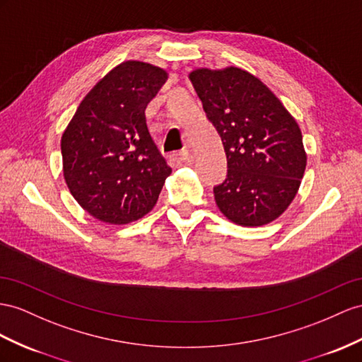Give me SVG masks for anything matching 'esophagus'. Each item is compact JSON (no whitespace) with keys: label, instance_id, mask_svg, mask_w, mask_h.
Segmentation results:
<instances>
[{"label":"esophagus","instance_id":"1","mask_svg":"<svg viewBox=\"0 0 362 362\" xmlns=\"http://www.w3.org/2000/svg\"><path fill=\"white\" fill-rule=\"evenodd\" d=\"M179 159H180V162H191L192 160L191 150H188V148H185V150H182L179 153Z\"/></svg>","mask_w":362,"mask_h":362}]
</instances>
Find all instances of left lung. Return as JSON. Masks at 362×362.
<instances>
[{
    "mask_svg": "<svg viewBox=\"0 0 362 362\" xmlns=\"http://www.w3.org/2000/svg\"><path fill=\"white\" fill-rule=\"evenodd\" d=\"M189 79L226 153V179L214 187L218 209L242 226L269 223L291 205L305 170L298 124L242 69H200Z\"/></svg>",
    "mask_w": 362,
    "mask_h": 362,
    "instance_id": "obj_1",
    "label": "left lung"
}]
</instances>
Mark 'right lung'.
I'll return each instance as SVG.
<instances>
[{
  "instance_id": "1",
  "label": "right lung",
  "mask_w": 362,
  "mask_h": 362,
  "mask_svg": "<svg viewBox=\"0 0 362 362\" xmlns=\"http://www.w3.org/2000/svg\"><path fill=\"white\" fill-rule=\"evenodd\" d=\"M166 78L151 64L122 62L82 99L62 134L67 187L100 221L125 225L144 217L171 174L145 117Z\"/></svg>"
}]
</instances>
